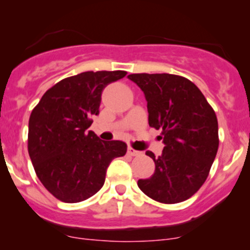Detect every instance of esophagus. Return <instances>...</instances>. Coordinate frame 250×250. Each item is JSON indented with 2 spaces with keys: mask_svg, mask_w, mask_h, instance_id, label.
<instances>
[{
  "mask_svg": "<svg viewBox=\"0 0 250 250\" xmlns=\"http://www.w3.org/2000/svg\"><path fill=\"white\" fill-rule=\"evenodd\" d=\"M127 153L130 155V156H136V155H139L140 154V151H137V150H135V149H133L131 147H128V149H127Z\"/></svg>",
  "mask_w": 250,
  "mask_h": 250,
  "instance_id": "obj_1",
  "label": "esophagus"
}]
</instances>
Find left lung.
I'll use <instances>...</instances> for the list:
<instances>
[{"mask_svg":"<svg viewBox=\"0 0 250 250\" xmlns=\"http://www.w3.org/2000/svg\"><path fill=\"white\" fill-rule=\"evenodd\" d=\"M147 100L148 122L162 130L165 148L149 179L137 186L161 203L188 200L207 180L219 148V125L214 109L193 82L171 74H130Z\"/></svg>","mask_w":250,"mask_h":250,"instance_id":"left-lung-1","label":"left lung"}]
</instances>
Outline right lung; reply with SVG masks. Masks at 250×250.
<instances>
[{"label": "right lung", "instance_id": "right-lung-1", "mask_svg": "<svg viewBox=\"0 0 250 250\" xmlns=\"http://www.w3.org/2000/svg\"><path fill=\"white\" fill-rule=\"evenodd\" d=\"M127 75L123 70L85 71L48 89L31 111L28 151L45 189L62 202L76 203L104 185L107 168L127 145L102 141L88 130L99 115L102 91Z\"/></svg>", "mask_w": 250, "mask_h": 250}]
</instances>
